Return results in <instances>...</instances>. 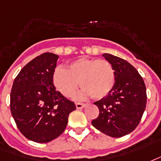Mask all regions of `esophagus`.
Here are the masks:
<instances>
[{"mask_svg": "<svg viewBox=\"0 0 161 161\" xmlns=\"http://www.w3.org/2000/svg\"><path fill=\"white\" fill-rule=\"evenodd\" d=\"M75 106H76L77 109H82V108L86 107V104H84V103H75Z\"/></svg>", "mask_w": 161, "mask_h": 161, "instance_id": "1", "label": "esophagus"}]
</instances>
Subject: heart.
<instances>
[{"label": "heart", "mask_w": 161, "mask_h": 161, "mask_svg": "<svg viewBox=\"0 0 161 161\" xmlns=\"http://www.w3.org/2000/svg\"><path fill=\"white\" fill-rule=\"evenodd\" d=\"M53 84L58 92L69 97L80 86L83 89L77 97L91 96L102 99L112 91L115 84V70L107 59L80 58L68 68L57 67L53 75Z\"/></svg>", "instance_id": "heart-1"}]
</instances>
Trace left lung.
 <instances>
[{"label":"left lung","instance_id":"8db88e82","mask_svg":"<svg viewBox=\"0 0 161 161\" xmlns=\"http://www.w3.org/2000/svg\"><path fill=\"white\" fill-rule=\"evenodd\" d=\"M103 56L115 70V84L105 97L94 103L99 116L92 123L103 134L119 138L139 125L146 107V87L138 70L128 61L110 53Z\"/></svg>","mask_w":161,"mask_h":161}]
</instances>
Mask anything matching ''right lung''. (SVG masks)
I'll list each match as a JSON object with an SVG mask.
<instances>
[{"label":"right lung","instance_id":"right-lung-1","mask_svg":"<svg viewBox=\"0 0 161 161\" xmlns=\"http://www.w3.org/2000/svg\"><path fill=\"white\" fill-rule=\"evenodd\" d=\"M58 56L44 53L25 65L12 85L10 108L19 131L27 139L48 143L66 128L75 105L53 86Z\"/></svg>","mask_w":161,"mask_h":161}]
</instances>
